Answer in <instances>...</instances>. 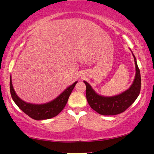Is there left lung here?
Wrapping results in <instances>:
<instances>
[{
  "mask_svg": "<svg viewBox=\"0 0 154 154\" xmlns=\"http://www.w3.org/2000/svg\"><path fill=\"white\" fill-rule=\"evenodd\" d=\"M135 64L136 74L134 82L127 90L112 97L102 96L95 91L89 83L83 81L86 85V98L90 107L102 115H116L125 112L135 101L141 90L140 71L133 54Z\"/></svg>",
  "mask_w": 154,
  "mask_h": 154,
  "instance_id": "1",
  "label": "left lung"
}]
</instances>
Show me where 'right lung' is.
<instances>
[{
  "mask_svg": "<svg viewBox=\"0 0 154 154\" xmlns=\"http://www.w3.org/2000/svg\"><path fill=\"white\" fill-rule=\"evenodd\" d=\"M77 83V82H75L73 84L68 87L59 96L54 100L44 104H30L19 98L13 89L11 77H10V91L11 97L17 106L31 118L39 121L49 119L57 116L65 108L70 95Z\"/></svg>",
  "mask_w": 154,
  "mask_h": 154,
  "instance_id": "add662e5",
  "label": "right lung"
}]
</instances>
